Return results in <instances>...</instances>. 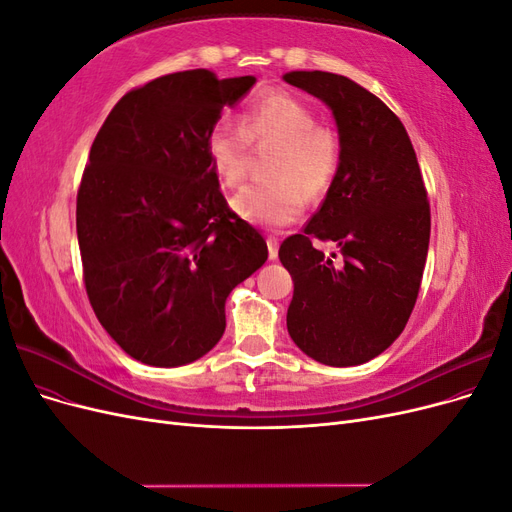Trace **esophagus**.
I'll use <instances>...</instances> for the list:
<instances>
[{"label": "esophagus", "instance_id": "obj_1", "mask_svg": "<svg viewBox=\"0 0 512 512\" xmlns=\"http://www.w3.org/2000/svg\"><path fill=\"white\" fill-rule=\"evenodd\" d=\"M267 247H269V258L275 260V258H277V250H280V239L269 235V237H267Z\"/></svg>", "mask_w": 512, "mask_h": 512}]
</instances>
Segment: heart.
Segmentation results:
<instances>
[{"label":"heart","instance_id":"1","mask_svg":"<svg viewBox=\"0 0 512 512\" xmlns=\"http://www.w3.org/2000/svg\"><path fill=\"white\" fill-rule=\"evenodd\" d=\"M250 145L275 147L267 162L271 179L254 181L232 198L243 220L267 228L294 222L333 185L342 166V141L320 126L314 108L288 94H267L241 115V128L220 123L209 134V156L226 188H239L250 166Z\"/></svg>","mask_w":512,"mask_h":512}]
</instances>
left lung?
Instances as JSON below:
<instances>
[{
	"mask_svg": "<svg viewBox=\"0 0 512 512\" xmlns=\"http://www.w3.org/2000/svg\"><path fill=\"white\" fill-rule=\"evenodd\" d=\"M284 81L331 108L342 141V166L320 209L280 245L294 282L288 333L318 363L361 365L401 335L421 290L431 230L423 175L404 123L371 91L320 70ZM312 238L333 240L343 265Z\"/></svg>",
	"mask_w": 512,
	"mask_h": 512,
	"instance_id": "left-lung-1",
	"label": "left lung"
}]
</instances>
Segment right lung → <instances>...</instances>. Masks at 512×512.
Segmentation results:
<instances>
[{
    "label": "right lung",
    "mask_w": 512,
    "mask_h": 512,
    "mask_svg": "<svg viewBox=\"0 0 512 512\" xmlns=\"http://www.w3.org/2000/svg\"><path fill=\"white\" fill-rule=\"evenodd\" d=\"M254 76H160L123 96L96 136L76 194L83 280L106 333L132 359L188 365L220 342L224 305L269 256L228 209L209 134Z\"/></svg>",
    "instance_id": "1"
}]
</instances>
